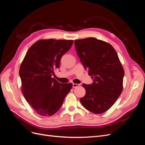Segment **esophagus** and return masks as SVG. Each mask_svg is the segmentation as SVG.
Returning a JSON list of instances; mask_svg holds the SVG:
<instances>
[{
	"label": "esophagus",
	"mask_w": 145,
	"mask_h": 145,
	"mask_svg": "<svg viewBox=\"0 0 145 145\" xmlns=\"http://www.w3.org/2000/svg\"><path fill=\"white\" fill-rule=\"evenodd\" d=\"M79 86H80V84H78V83H73L72 84L73 88H77Z\"/></svg>",
	"instance_id": "obj_1"
}]
</instances>
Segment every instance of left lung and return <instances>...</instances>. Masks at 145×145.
Returning <instances> with one entry per match:
<instances>
[{
	"instance_id": "obj_1",
	"label": "left lung",
	"mask_w": 145,
	"mask_h": 145,
	"mask_svg": "<svg viewBox=\"0 0 145 145\" xmlns=\"http://www.w3.org/2000/svg\"><path fill=\"white\" fill-rule=\"evenodd\" d=\"M74 45L82 63L94 78L92 84L82 85L86 94L80 102L93 113L106 112L123 90L125 71L117 52L111 44L94 37L75 40Z\"/></svg>"
}]
</instances>
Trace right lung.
<instances>
[{
	"label": "right lung",
	"instance_id": "add662e5",
	"mask_svg": "<svg viewBox=\"0 0 145 145\" xmlns=\"http://www.w3.org/2000/svg\"><path fill=\"white\" fill-rule=\"evenodd\" d=\"M72 43V40L40 39L29 48L20 65L22 92L39 115L54 114L72 88L71 83H60L52 76Z\"/></svg>",
	"mask_w": 145,
	"mask_h": 145
}]
</instances>
